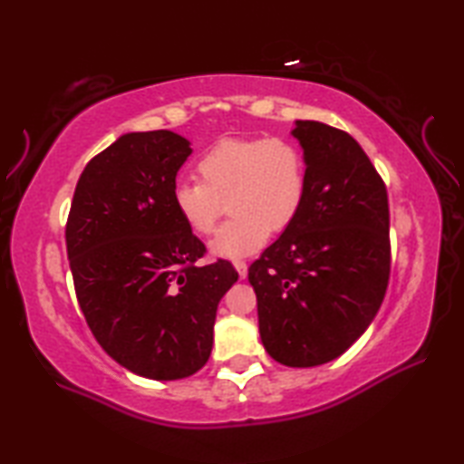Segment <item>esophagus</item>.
<instances>
[{
  "label": "esophagus",
  "instance_id": "34e87169",
  "mask_svg": "<svg viewBox=\"0 0 464 464\" xmlns=\"http://www.w3.org/2000/svg\"><path fill=\"white\" fill-rule=\"evenodd\" d=\"M233 266H235V270L239 272V276H241V278H246V276H247V262H246V260H235V262H233Z\"/></svg>",
  "mask_w": 464,
  "mask_h": 464
}]
</instances>
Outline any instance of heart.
<instances>
[{"mask_svg":"<svg viewBox=\"0 0 464 464\" xmlns=\"http://www.w3.org/2000/svg\"><path fill=\"white\" fill-rule=\"evenodd\" d=\"M200 179H179L171 202L196 235H210L225 210L233 215L210 243L221 257H243L285 231L307 200V155L293 139H223L196 163Z\"/></svg>","mask_w":464,"mask_h":464,"instance_id":"heart-1","label":"heart"}]
</instances>
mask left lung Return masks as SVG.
Here are the masks:
<instances>
[{"instance_id":"1","label":"left lung","mask_w":464,"mask_h":464,"mask_svg":"<svg viewBox=\"0 0 464 464\" xmlns=\"http://www.w3.org/2000/svg\"><path fill=\"white\" fill-rule=\"evenodd\" d=\"M309 166L301 215L249 266L262 343L280 364L342 356L381 309L391 276L387 186L358 140L296 121Z\"/></svg>"}]
</instances>
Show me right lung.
Returning <instances> with one entry per match:
<instances>
[{
    "instance_id": "add662e5",
    "label": "right lung",
    "mask_w": 464,
    "mask_h": 464,
    "mask_svg": "<svg viewBox=\"0 0 464 464\" xmlns=\"http://www.w3.org/2000/svg\"><path fill=\"white\" fill-rule=\"evenodd\" d=\"M192 153L171 130L129 132L92 157L67 217V257L82 313L110 358L155 381L190 376L213 350L231 262L202 266L204 243L171 190Z\"/></svg>"
}]
</instances>
